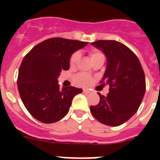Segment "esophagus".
Wrapping results in <instances>:
<instances>
[{
  "mask_svg": "<svg viewBox=\"0 0 160 160\" xmlns=\"http://www.w3.org/2000/svg\"><path fill=\"white\" fill-rule=\"evenodd\" d=\"M95 78H96V79H98V78H99V75H95Z\"/></svg>",
  "mask_w": 160,
  "mask_h": 160,
  "instance_id": "esophagus-1",
  "label": "esophagus"
}]
</instances>
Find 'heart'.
Wrapping results in <instances>:
<instances>
[{"instance_id":"obj_1","label":"heart","mask_w":160,"mask_h":160,"mask_svg":"<svg viewBox=\"0 0 160 160\" xmlns=\"http://www.w3.org/2000/svg\"><path fill=\"white\" fill-rule=\"evenodd\" d=\"M89 83H90V82H89V81L87 80V81H86V84H89Z\"/></svg>"}]
</instances>
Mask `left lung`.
<instances>
[{
	"instance_id": "left-lung-1",
	"label": "left lung",
	"mask_w": 160,
	"mask_h": 160,
	"mask_svg": "<svg viewBox=\"0 0 160 160\" xmlns=\"http://www.w3.org/2000/svg\"><path fill=\"white\" fill-rule=\"evenodd\" d=\"M86 46L84 42L51 38L38 44L24 57L19 69L17 86L29 113L45 124L55 123L68 114L73 98L82 89L58 78L70 69V56Z\"/></svg>"
}]
</instances>
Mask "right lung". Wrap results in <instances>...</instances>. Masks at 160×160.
I'll return each mask as SVG.
<instances>
[{
	"mask_svg": "<svg viewBox=\"0 0 160 160\" xmlns=\"http://www.w3.org/2000/svg\"><path fill=\"white\" fill-rule=\"evenodd\" d=\"M92 45L107 58L106 70L100 83L109 85V93L100 94V102L90 106L93 116L109 126H119L137 112L145 93V77L137 56L115 41H98Z\"/></svg>",
	"mask_w": 160,
	"mask_h": 160,
	"instance_id": "obj_1",
	"label": "right lung"
}]
</instances>
